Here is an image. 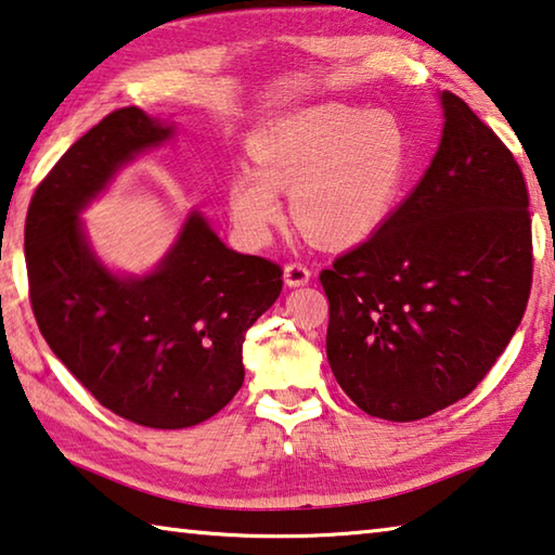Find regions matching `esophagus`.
Wrapping results in <instances>:
<instances>
[{
  "instance_id": "34e87169",
  "label": "esophagus",
  "mask_w": 555,
  "mask_h": 555,
  "mask_svg": "<svg viewBox=\"0 0 555 555\" xmlns=\"http://www.w3.org/2000/svg\"><path fill=\"white\" fill-rule=\"evenodd\" d=\"M284 281H286V286H304V284H309V281H311V269L306 267V263H301V261L286 263Z\"/></svg>"
}]
</instances>
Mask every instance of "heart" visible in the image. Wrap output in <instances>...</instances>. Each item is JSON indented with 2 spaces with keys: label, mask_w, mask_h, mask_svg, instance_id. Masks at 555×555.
<instances>
[{
  "label": "heart",
  "mask_w": 555,
  "mask_h": 555,
  "mask_svg": "<svg viewBox=\"0 0 555 555\" xmlns=\"http://www.w3.org/2000/svg\"><path fill=\"white\" fill-rule=\"evenodd\" d=\"M257 167H236L230 209L240 230L263 240L281 217L279 190L315 242L356 244L392 215L410 180L412 143L398 116L321 103L271 120L251 140Z\"/></svg>",
  "instance_id": "1"
}]
</instances>
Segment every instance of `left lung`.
Returning a JSON list of instances; mask_svg holds the SVG:
<instances>
[{"label": "left lung", "mask_w": 555, "mask_h": 555, "mask_svg": "<svg viewBox=\"0 0 555 555\" xmlns=\"http://www.w3.org/2000/svg\"><path fill=\"white\" fill-rule=\"evenodd\" d=\"M408 199L321 271L331 371L367 415L412 422L467 398L504 353L531 294L524 172L460 95Z\"/></svg>", "instance_id": "1"}]
</instances>
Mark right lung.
<instances>
[{
    "label": "right lung",
    "instance_id": "obj_1",
    "mask_svg": "<svg viewBox=\"0 0 555 555\" xmlns=\"http://www.w3.org/2000/svg\"><path fill=\"white\" fill-rule=\"evenodd\" d=\"M172 133L135 105L108 113L41 180L24 227L41 336L103 408L153 429L199 425L234 398L246 331L284 286L279 263L230 249L199 212L151 274H113L95 257L81 209Z\"/></svg>",
    "mask_w": 555,
    "mask_h": 555
}]
</instances>
